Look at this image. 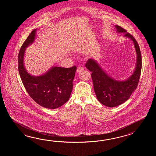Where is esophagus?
Wrapping results in <instances>:
<instances>
[{"mask_svg":"<svg viewBox=\"0 0 156 156\" xmlns=\"http://www.w3.org/2000/svg\"><path fill=\"white\" fill-rule=\"evenodd\" d=\"M83 70H84V69H83V67H78L77 69V73H80V72L82 71H83Z\"/></svg>","mask_w":156,"mask_h":156,"instance_id":"esophagus-1","label":"esophagus"}]
</instances>
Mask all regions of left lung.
Returning <instances> with one entry per match:
<instances>
[{"instance_id":"left-lung-1","label":"left lung","mask_w":156,"mask_h":156,"mask_svg":"<svg viewBox=\"0 0 156 156\" xmlns=\"http://www.w3.org/2000/svg\"><path fill=\"white\" fill-rule=\"evenodd\" d=\"M117 32L124 33V36L132 40L137 54L136 69L132 76L124 81H118L109 76L95 61L89 59L85 65L91 71L93 85L98 100L103 105L115 107L126 102L136 89L142 70V56L138 43L134 37L122 27L115 26Z\"/></svg>"}]
</instances>
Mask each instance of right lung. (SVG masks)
<instances>
[{"label":"right lung","mask_w":156,"mask_h":156,"mask_svg":"<svg viewBox=\"0 0 156 156\" xmlns=\"http://www.w3.org/2000/svg\"><path fill=\"white\" fill-rule=\"evenodd\" d=\"M36 30L31 32L19 51L18 71L24 86L32 99L41 106L54 109L63 105L69 99L77 67H54L40 76H33L28 73L24 66V55L25 48L34 41Z\"/></svg>","instance_id":"obj_1"}]
</instances>
